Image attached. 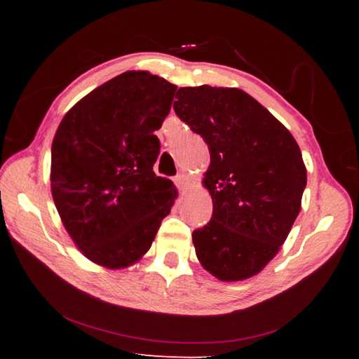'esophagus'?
Segmentation results:
<instances>
[{
  "label": "esophagus",
  "mask_w": 359,
  "mask_h": 359,
  "mask_svg": "<svg viewBox=\"0 0 359 359\" xmlns=\"http://www.w3.org/2000/svg\"><path fill=\"white\" fill-rule=\"evenodd\" d=\"M174 182H175V187H177L179 190H185L188 184H190V177H188L187 174H179Z\"/></svg>",
  "instance_id": "obj_1"
}]
</instances>
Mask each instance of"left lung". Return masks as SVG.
<instances>
[{"label": "left lung", "mask_w": 359, "mask_h": 359, "mask_svg": "<svg viewBox=\"0 0 359 359\" xmlns=\"http://www.w3.org/2000/svg\"><path fill=\"white\" fill-rule=\"evenodd\" d=\"M177 117L210 151L204 185L212 218L193 231L204 269L244 280L276 257L301 210L307 184L299 145L267 109L239 88H179Z\"/></svg>", "instance_id": "1"}]
</instances>
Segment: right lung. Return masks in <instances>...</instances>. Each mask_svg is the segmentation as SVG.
I'll use <instances>...</instances> for the list:
<instances>
[{
	"instance_id": "right-lung-1",
	"label": "right lung",
	"mask_w": 359,
	"mask_h": 359,
	"mask_svg": "<svg viewBox=\"0 0 359 359\" xmlns=\"http://www.w3.org/2000/svg\"><path fill=\"white\" fill-rule=\"evenodd\" d=\"M174 83L145 71L123 72L65 115L52 142V196L88 259L120 269L149 250L174 198L156 177L161 128Z\"/></svg>"
}]
</instances>
